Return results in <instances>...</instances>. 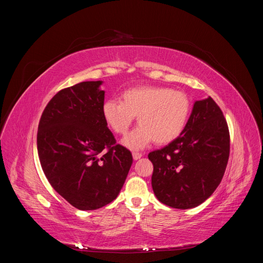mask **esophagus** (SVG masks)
<instances>
[{"label": "esophagus", "instance_id": "esophagus-1", "mask_svg": "<svg viewBox=\"0 0 263 263\" xmlns=\"http://www.w3.org/2000/svg\"><path fill=\"white\" fill-rule=\"evenodd\" d=\"M142 157V155L141 154H139V153H133V158H134V160H138V159H140Z\"/></svg>", "mask_w": 263, "mask_h": 263}]
</instances>
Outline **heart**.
<instances>
[{
    "mask_svg": "<svg viewBox=\"0 0 263 263\" xmlns=\"http://www.w3.org/2000/svg\"><path fill=\"white\" fill-rule=\"evenodd\" d=\"M191 112L187 95L166 86L139 85L122 93V102L108 100L103 105L105 122L117 135L128 133L135 117L138 127L123 144L137 150L151 141L166 145L184 130Z\"/></svg>",
    "mask_w": 263,
    "mask_h": 263,
    "instance_id": "heart-1",
    "label": "heart"
}]
</instances>
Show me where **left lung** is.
Returning <instances> with one entry per match:
<instances>
[{"instance_id":"left-lung-1","label":"left lung","mask_w":263,"mask_h":263,"mask_svg":"<svg viewBox=\"0 0 263 263\" xmlns=\"http://www.w3.org/2000/svg\"><path fill=\"white\" fill-rule=\"evenodd\" d=\"M229 141L227 122L215 101L211 97L195 101L180 136L148 155L158 200L179 210L196 208L208 200L225 173Z\"/></svg>"}]
</instances>
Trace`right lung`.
Instances as JSON below:
<instances>
[{"label": "right lung", "instance_id": "1", "mask_svg": "<svg viewBox=\"0 0 263 263\" xmlns=\"http://www.w3.org/2000/svg\"><path fill=\"white\" fill-rule=\"evenodd\" d=\"M103 81H85L59 91L38 125L37 149L51 186L81 211L103 208L121 192L133 163L116 145L103 116Z\"/></svg>", "mask_w": 263, "mask_h": 263}]
</instances>
